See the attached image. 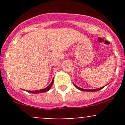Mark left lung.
<instances>
[{
  "label": "left lung",
  "instance_id": "1",
  "mask_svg": "<svg viewBox=\"0 0 125 125\" xmlns=\"http://www.w3.org/2000/svg\"><path fill=\"white\" fill-rule=\"evenodd\" d=\"M73 84H74V86L76 87L77 89H79V90H82V91H85V92H96V91H98V90H100V89H103V88H104V86L102 87H100V88L96 89H84L81 88V87L77 86L75 84L73 83Z\"/></svg>",
  "mask_w": 125,
  "mask_h": 125
}]
</instances>
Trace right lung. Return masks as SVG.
<instances>
[{
  "label": "right lung",
  "mask_w": 125,
  "mask_h": 125,
  "mask_svg": "<svg viewBox=\"0 0 125 125\" xmlns=\"http://www.w3.org/2000/svg\"><path fill=\"white\" fill-rule=\"evenodd\" d=\"M53 82H54V79L52 80L51 83L50 84L48 87H46V88H44V89H43L37 90H35V91H27V92H28L31 93V94H40V93H43V92H48V90H49L50 89H51L53 83Z\"/></svg>",
  "instance_id": "right-lung-1"
}]
</instances>
